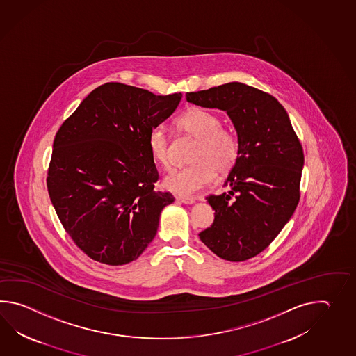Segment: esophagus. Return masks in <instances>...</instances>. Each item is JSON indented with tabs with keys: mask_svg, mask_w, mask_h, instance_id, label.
Listing matches in <instances>:
<instances>
[{
	"mask_svg": "<svg viewBox=\"0 0 356 356\" xmlns=\"http://www.w3.org/2000/svg\"><path fill=\"white\" fill-rule=\"evenodd\" d=\"M177 200L184 204H192L196 202V200L193 197H177Z\"/></svg>",
	"mask_w": 356,
	"mask_h": 356,
	"instance_id": "34e87169",
	"label": "esophagus"
}]
</instances>
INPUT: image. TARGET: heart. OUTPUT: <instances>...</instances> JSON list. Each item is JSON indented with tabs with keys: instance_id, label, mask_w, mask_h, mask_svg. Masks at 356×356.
I'll return each mask as SVG.
<instances>
[{
	"instance_id": "b5f03b06",
	"label": "heart",
	"mask_w": 356,
	"mask_h": 356,
	"mask_svg": "<svg viewBox=\"0 0 356 356\" xmlns=\"http://www.w3.org/2000/svg\"><path fill=\"white\" fill-rule=\"evenodd\" d=\"M175 126L197 138L188 167L175 169L164 178V187L179 196H191L210 186L216 172H230L239 156V143L234 134L221 127L219 115L193 106L175 120ZM152 160L161 167L169 165V138L163 127H154L147 137Z\"/></svg>"
}]
</instances>
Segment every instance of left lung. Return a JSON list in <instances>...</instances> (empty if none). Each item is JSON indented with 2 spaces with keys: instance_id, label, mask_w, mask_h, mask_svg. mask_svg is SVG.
<instances>
[{
  "instance_id": "obj_1",
  "label": "left lung",
  "mask_w": 356,
  "mask_h": 356,
  "mask_svg": "<svg viewBox=\"0 0 356 356\" xmlns=\"http://www.w3.org/2000/svg\"><path fill=\"white\" fill-rule=\"evenodd\" d=\"M189 103L225 111L234 124L239 156L224 183L229 192L206 197L215 210L200 233L222 259L257 256L286 225L299 202L304 154L285 108L277 99L242 83L187 92Z\"/></svg>"
}]
</instances>
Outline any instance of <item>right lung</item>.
Returning a JSON list of instances; mask_svg holds the SVG:
<instances>
[{
  "label": "right lung",
  "instance_id": "obj_1",
  "mask_svg": "<svg viewBox=\"0 0 356 356\" xmlns=\"http://www.w3.org/2000/svg\"><path fill=\"white\" fill-rule=\"evenodd\" d=\"M181 92L155 95L106 83L83 99L54 137L47 187L62 225L85 254L120 266L141 256L160 213L175 202L159 179L147 137L170 117Z\"/></svg>",
  "mask_w": 356,
  "mask_h": 356
}]
</instances>
